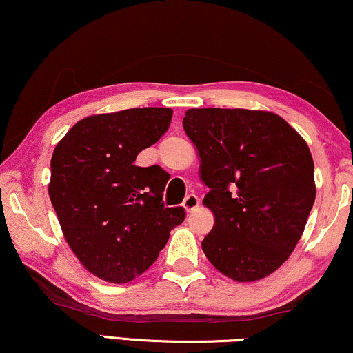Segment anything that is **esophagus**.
<instances>
[{
    "label": "esophagus",
    "mask_w": 353,
    "mask_h": 353,
    "mask_svg": "<svg viewBox=\"0 0 353 353\" xmlns=\"http://www.w3.org/2000/svg\"><path fill=\"white\" fill-rule=\"evenodd\" d=\"M198 205H199V198L194 193L188 194L186 198H185V201H183V208H185L188 212L194 210L196 208H198Z\"/></svg>",
    "instance_id": "esophagus-1"
}]
</instances>
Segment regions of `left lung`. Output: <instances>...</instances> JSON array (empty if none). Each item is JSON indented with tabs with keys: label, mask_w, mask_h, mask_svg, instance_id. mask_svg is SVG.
<instances>
[{
	"label": "left lung",
	"mask_w": 353,
	"mask_h": 353,
	"mask_svg": "<svg viewBox=\"0 0 353 353\" xmlns=\"http://www.w3.org/2000/svg\"><path fill=\"white\" fill-rule=\"evenodd\" d=\"M183 128L216 216L204 254L236 282L269 276L299 243L316 198L308 145L283 118L256 110L191 108Z\"/></svg>",
	"instance_id": "1"
}]
</instances>
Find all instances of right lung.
<instances>
[{
    "label": "right lung",
    "instance_id": "right-lung-1",
    "mask_svg": "<svg viewBox=\"0 0 353 353\" xmlns=\"http://www.w3.org/2000/svg\"><path fill=\"white\" fill-rule=\"evenodd\" d=\"M172 113L145 107L87 117L54 148L53 209L77 259L103 281L125 283L143 274L185 221V209L163 204L165 172L134 165L165 134Z\"/></svg>",
    "mask_w": 353,
    "mask_h": 353
}]
</instances>
